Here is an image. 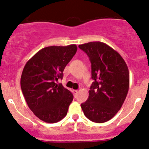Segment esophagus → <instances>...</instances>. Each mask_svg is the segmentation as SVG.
Instances as JSON below:
<instances>
[{"mask_svg": "<svg viewBox=\"0 0 149 149\" xmlns=\"http://www.w3.org/2000/svg\"><path fill=\"white\" fill-rule=\"evenodd\" d=\"M73 93H74V96H76V95L77 94V93H78V91H77V90H73Z\"/></svg>", "mask_w": 149, "mask_h": 149, "instance_id": "obj_1", "label": "esophagus"}]
</instances>
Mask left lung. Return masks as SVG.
I'll return each instance as SVG.
<instances>
[{
	"instance_id": "obj_1",
	"label": "left lung",
	"mask_w": 149,
	"mask_h": 149,
	"mask_svg": "<svg viewBox=\"0 0 149 149\" xmlns=\"http://www.w3.org/2000/svg\"><path fill=\"white\" fill-rule=\"evenodd\" d=\"M79 47L88 56L94 80L88 99L82 103L81 108L93 122H106L118 113L127 97L130 86L128 67L121 55L103 42H88Z\"/></svg>"
}]
</instances>
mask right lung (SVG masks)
<instances>
[{"mask_svg":"<svg viewBox=\"0 0 149 149\" xmlns=\"http://www.w3.org/2000/svg\"><path fill=\"white\" fill-rule=\"evenodd\" d=\"M76 45L50 46L40 49L26 63L20 86L31 111L42 121L56 123L67 114L73 94L56 81L77 52Z\"/></svg>","mask_w":149,"mask_h":149,"instance_id":"obj_1","label":"right lung"}]
</instances>
